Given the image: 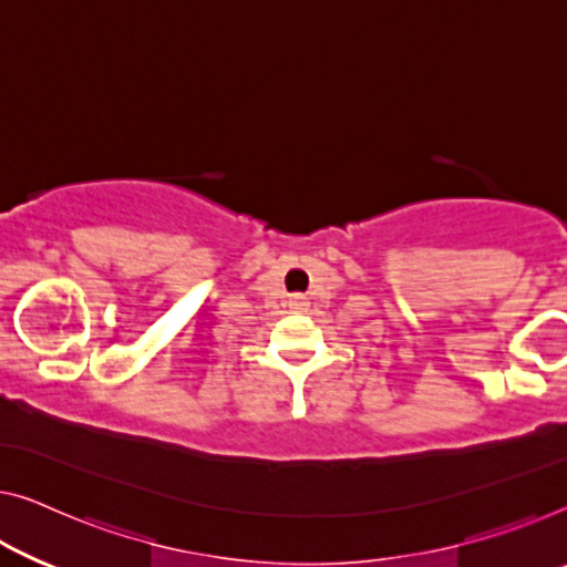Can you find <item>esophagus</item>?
Returning a JSON list of instances; mask_svg holds the SVG:
<instances>
[{
  "label": "esophagus",
  "mask_w": 567,
  "mask_h": 567,
  "mask_svg": "<svg viewBox=\"0 0 567 567\" xmlns=\"http://www.w3.org/2000/svg\"><path fill=\"white\" fill-rule=\"evenodd\" d=\"M290 308H295V310H306V308H308V300L302 298V295H292V298H290Z\"/></svg>",
  "instance_id": "34e87169"
}]
</instances>
